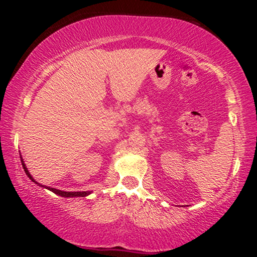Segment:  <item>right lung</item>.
<instances>
[{"instance_id":"1","label":"right lung","mask_w":257,"mask_h":257,"mask_svg":"<svg viewBox=\"0 0 257 257\" xmlns=\"http://www.w3.org/2000/svg\"><path fill=\"white\" fill-rule=\"evenodd\" d=\"M23 167H24V170L26 172V175L29 177V179L33 180L34 182H36L33 179V177L30 176V173L28 172L27 168H26V165L24 164V162H23ZM36 184H38V182H36ZM43 187H44V186H43ZM45 188L50 189L51 191H53V193H55L56 195H60V196H62V197H84V196H87V195L89 194V191H62V190H59V189H55V188H51V187H45Z\"/></svg>"}]
</instances>
